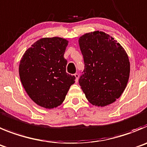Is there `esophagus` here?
Wrapping results in <instances>:
<instances>
[{
  "label": "esophagus",
  "mask_w": 147,
  "mask_h": 147,
  "mask_svg": "<svg viewBox=\"0 0 147 147\" xmlns=\"http://www.w3.org/2000/svg\"><path fill=\"white\" fill-rule=\"evenodd\" d=\"M74 76H75V77H76V82H77L78 80H79V74H75Z\"/></svg>",
  "instance_id": "esophagus-1"
}]
</instances>
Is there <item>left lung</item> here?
Masks as SVG:
<instances>
[{
	"label": "left lung",
	"instance_id": "obj_1",
	"mask_svg": "<svg viewBox=\"0 0 147 147\" xmlns=\"http://www.w3.org/2000/svg\"><path fill=\"white\" fill-rule=\"evenodd\" d=\"M84 69L79 85L92 105L105 106L119 98L130 75V62L122 46L103 32L86 33L79 38Z\"/></svg>",
	"mask_w": 147,
	"mask_h": 147
}]
</instances>
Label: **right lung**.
<instances>
[{
  "label": "right lung",
  "instance_id": "right-lung-1",
  "mask_svg": "<svg viewBox=\"0 0 147 147\" xmlns=\"http://www.w3.org/2000/svg\"><path fill=\"white\" fill-rule=\"evenodd\" d=\"M68 41L58 37L38 40L25 52L20 61L21 82L38 106L53 109L65 100L76 77L66 73L64 53Z\"/></svg>",
  "mask_w": 147,
  "mask_h": 147
}]
</instances>
